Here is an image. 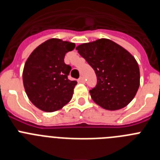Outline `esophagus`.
I'll return each instance as SVG.
<instances>
[{"label": "esophagus", "mask_w": 160, "mask_h": 160, "mask_svg": "<svg viewBox=\"0 0 160 160\" xmlns=\"http://www.w3.org/2000/svg\"><path fill=\"white\" fill-rule=\"evenodd\" d=\"M78 82L80 83H85V82H86V81H85V78L83 77L80 78L78 79Z\"/></svg>", "instance_id": "34e87169"}]
</instances>
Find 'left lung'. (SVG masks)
Wrapping results in <instances>:
<instances>
[{
	"label": "left lung",
	"instance_id": "8db88e82",
	"mask_svg": "<svg viewBox=\"0 0 160 160\" xmlns=\"http://www.w3.org/2000/svg\"><path fill=\"white\" fill-rule=\"evenodd\" d=\"M76 49L97 76V84L90 90L94 102L109 111L128 106L136 94L140 81L135 58L122 46L106 38L82 44Z\"/></svg>",
	"mask_w": 160,
	"mask_h": 160
}]
</instances>
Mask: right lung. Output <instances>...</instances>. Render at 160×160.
<instances>
[{
	"label": "right lung",
	"instance_id": "right-lung-1",
	"mask_svg": "<svg viewBox=\"0 0 160 160\" xmlns=\"http://www.w3.org/2000/svg\"><path fill=\"white\" fill-rule=\"evenodd\" d=\"M74 47V43L51 38L38 46L28 58L22 74L24 87L38 109L53 112L71 100L77 82L68 78L71 66L64 62V58Z\"/></svg>",
	"mask_w": 160,
	"mask_h": 160
}]
</instances>
